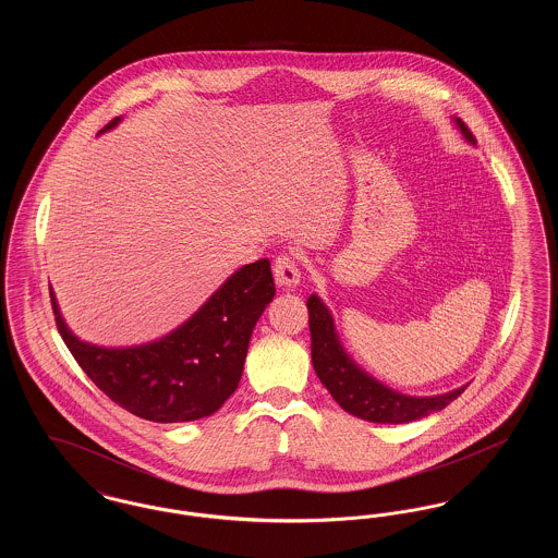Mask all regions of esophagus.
Returning <instances> with one entry per match:
<instances>
[{
    "mask_svg": "<svg viewBox=\"0 0 558 558\" xmlns=\"http://www.w3.org/2000/svg\"><path fill=\"white\" fill-rule=\"evenodd\" d=\"M274 280L282 289H296L301 282V269L291 255H278L274 262Z\"/></svg>",
    "mask_w": 558,
    "mask_h": 558,
    "instance_id": "obj_1",
    "label": "esophagus"
}]
</instances>
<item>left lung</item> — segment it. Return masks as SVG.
<instances>
[{"label":"left lung","instance_id":"obj_1","mask_svg":"<svg viewBox=\"0 0 558 558\" xmlns=\"http://www.w3.org/2000/svg\"><path fill=\"white\" fill-rule=\"evenodd\" d=\"M453 123L462 133V137L475 146V137L469 132V128L456 117ZM307 310L314 371L318 374L322 385L328 389V393L349 414L378 425H403L444 410L466 389V385H462L441 396H408L396 391L389 385L374 378L371 372L364 371L347 353L337 332L332 312L326 307V303L316 292L307 299Z\"/></svg>","mask_w":558,"mask_h":558}]
</instances>
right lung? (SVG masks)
Returning a JSON list of instances; mask_svg holds the SVG:
<instances>
[{"label": "right lung", "mask_w": 558, "mask_h": 558, "mask_svg": "<svg viewBox=\"0 0 558 558\" xmlns=\"http://www.w3.org/2000/svg\"><path fill=\"white\" fill-rule=\"evenodd\" d=\"M121 117L100 133L110 132ZM62 341L108 398L153 423H190L215 414L239 387L253 328L276 294L269 259L239 267L178 328L140 345L105 347L80 339L60 312Z\"/></svg>", "instance_id": "1"}]
</instances>
